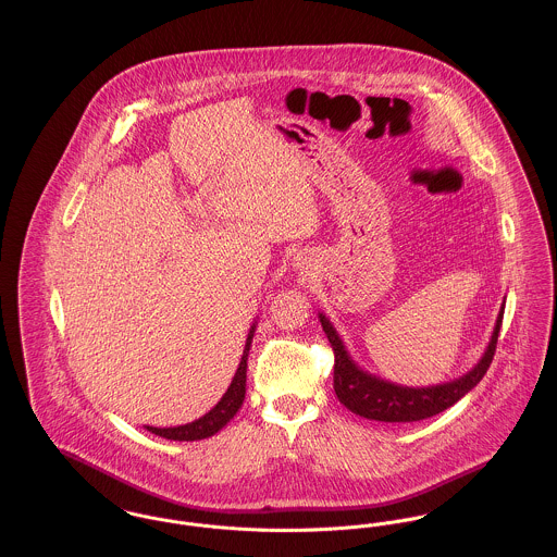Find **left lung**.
Here are the masks:
<instances>
[{
  "instance_id": "left-lung-1",
  "label": "left lung",
  "mask_w": 557,
  "mask_h": 557,
  "mask_svg": "<svg viewBox=\"0 0 557 557\" xmlns=\"http://www.w3.org/2000/svg\"><path fill=\"white\" fill-rule=\"evenodd\" d=\"M504 309L505 307H502V311H499L491 345L486 348V352L480 359L476 368L455 382L430 386V388H403V386L377 380L370 373L359 370L346 355L343 341L338 338L332 323L323 315H319L323 332L334 350L336 397L341 398V403L345 405L346 409H350L352 413H357L361 418L377 420V422H393V424L395 422H420V420L432 418V416L449 409L450 405H455L459 398L468 395L484 377L486 370L491 368L495 348H497L499 330H502Z\"/></svg>"
}]
</instances>
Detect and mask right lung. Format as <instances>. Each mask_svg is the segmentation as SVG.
Instances as JSON below:
<instances>
[{
    "mask_svg": "<svg viewBox=\"0 0 557 557\" xmlns=\"http://www.w3.org/2000/svg\"><path fill=\"white\" fill-rule=\"evenodd\" d=\"M252 334H255V325H252V330L246 338V348H244L238 371H236L227 393L212 407L207 416H202L200 420H196L191 424L177 425V428H152V425H146V428L152 434L169 438V441H202V438H209L214 432H219L223 425L227 424L236 416V411L242 407L244 395H246V359H248V350H250V343H252Z\"/></svg>",
    "mask_w": 557,
    "mask_h": 557,
    "instance_id": "obj_1",
    "label": "right lung"
}]
</instances>
